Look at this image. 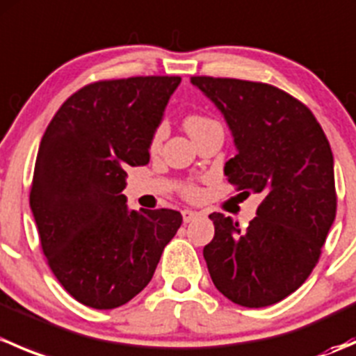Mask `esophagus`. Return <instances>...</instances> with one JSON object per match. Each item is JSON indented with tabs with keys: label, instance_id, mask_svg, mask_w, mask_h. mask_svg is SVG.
Here are the masks:
<instances>
[{
	"label": "esophagus",
	"instance_id": "obj_1",
	"mask_svg": "<svg viewBox=\"0 0 356 356\" xmlns=\"http://www.w3.org/2000/svg\"><path fill=\"white\" fill-rule=\"evenodd\" d=\"M198 211H193V210H182V220L186 222V224H188V222H191V220H195L196 217H198Z\"/></svg>",
	"mask_w": 356,
	"mask_h": 356
}]
</instances>
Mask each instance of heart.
Segmentation results:
<instances>
[{
    "mask_svg": "<svg viewBox=\"0 0 356 356\" xmlns=\"http://www.w3.org/2000/svg\"><path fill=\"white\" fill-rule=\"evenodd\" d=\"M182 124H184V129L188 131V134L191 136V138H195L196 134H200L201 131H204L207 127H210V125L217 124V122L213 120V118L207 117V115H201V113H188L184 117V120H182ZM163 132H165V127L163 125H158L155 129V132H153L152 136V141H149V148H152V152H155V149L160 146L161 139H163ZM184 196L189 200H195L200 196V188L195 184H189L184 188Z\"/></svg>",
    "mask_w": 356,
    "mask_h": 356,
    "instance_id": "heart-1",
    "label": "heart"
}]
</instances>
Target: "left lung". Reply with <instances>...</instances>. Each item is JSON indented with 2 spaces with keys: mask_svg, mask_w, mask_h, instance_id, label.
I'll return each instance as SVG.
<instances>
[{
  "mask_svg": "<svg viewBox=\"0 0 356 356\" xmlns=\"http://www.w3.org/2000/svg\"><path fill=\"white\" fill-rule=\"evenodd\" d=\"M191 82L224 113L238 155L225 163L239 196L258 195L257 217L239 229L211 213L203 250L215 288L261 308L294 293L321 258L336 218L331 145L307 105L272 84L196 75Z\"/></svg>",
  "mask_w": 356,
  "mask_h": 356,
  "instance_id": "8db88e82",
  "label": "left lung"
}]
</instances>
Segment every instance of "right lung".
Listing matches in <instances>:
<instances>
[{
	"label": "right lung",
	"instance_id": "right-lung-1",
	"mask_svg": "<svg viewBox=\"0 0 356 356\" xmlns=\"http://www.w3.org/2000/svg\"><path fill=\"white\" fill-rule=\"evenodd\" d=\"M177 75L96 81L75 91L39 145L31 208L49 268L86 307L111 310L152 281L182 224L168 208L129 211V167L149 161V141Z\"/></svg>",
	"mask_w": 356,
	"mask_h": 356
}]
</instances>
